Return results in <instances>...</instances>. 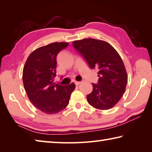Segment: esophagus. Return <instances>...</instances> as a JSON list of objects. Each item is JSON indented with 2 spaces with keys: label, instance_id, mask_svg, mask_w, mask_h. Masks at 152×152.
Here are the masks:
<instances>
[{
  "label": "esophagus",
  "instance_id": "1",
  "mask_svg": "<svg viewBox=\"0 0 152 152\" xmlns=\"http://www.w3.org/2000/svg\"><path fill=\"white\" fill-rule=\"evenodd\" d=\"M82 82H75V84L76 86H78V85H79L80 84H81Z\"/></svg>",
  "mask_w": 152,
  "mask_h": 152
}]
</instances>
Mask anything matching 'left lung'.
Instances as JSON below:
<instances>
[{
    "instance_id": "left-lung-1",
    "label": "left lung",
    "mask_w": 152,
    "mask_h": 152,
    "mask_svg": "<svg viewBox=\"0 0 152 152\" xmlns=\"http://www.w3.org/2000/svg\"><path fill=\"white\" fill-rule=\"evenodd\" d=\"M74 48L85 59L91 69L98 70L99 81L87 95L88 103L101 110L111 109L125 92L127 74L121 58L115 48L104 41L84 39L74 41Z\"/></svg>"
}]
</instances>
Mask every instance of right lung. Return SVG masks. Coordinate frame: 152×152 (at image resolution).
Wrapping results in <instances>:
<instances>
[{
  "label": "right lung",
  "instance_id": "obj_1",
  "mask_svg": "<svg viewBox=\"0 0 152 152\" xmlns=\"http://www.w3.org/2000/svg\"><path fill=\"white\" fill-rule=\"evenodd\" d=\"M68 43L55 42L36 49L29 56L23 71V82L32 104L48 115L56 114L68 106L75 84L61 86L53 82L56 58Z\"/></svg>",
  "mask_w": 152,
  "mask_h": 152
}]
</instances>
